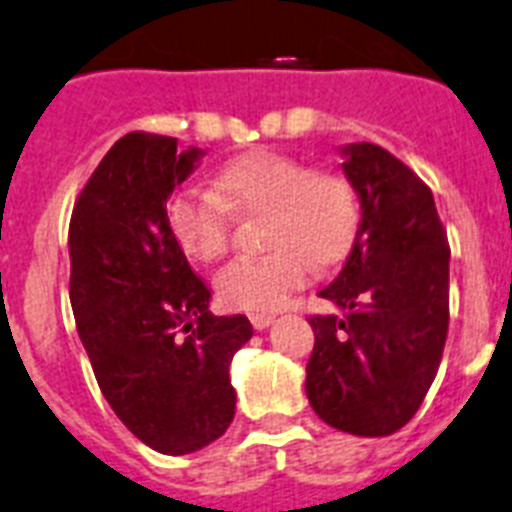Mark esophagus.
<instances>
[{"instance_id": "1", "label": "esophagus", "mask_w": 512, "mask_h": 512, "mask_svg": "<svg viewBox=\"0 0 512 512\" xmlns=\"http://www.w3.org/2000/svg\"><path fill=\"white\" fill-rule=\"evenodd\" d=\"M249 321H252V326H255L257 331H263V328H268L270 323L276 321V315H268V313H252V315H249Z\"/></svg>"}]
</instances>
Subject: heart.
<instances>
[{
    "label": "heart",
    "mask_w": 512,
    "mask_h": 512,
    "mask_svg": "<svg viewBox=\"0 0 512 512\" xmlns=\"http://www.w3.org/2000/svg\"><path fill=\"white\" fill-rule=\"evenodd\" d=\"M265 213V257H236L218 270V299L234 310L273 313L307 281L310 263H336L350 249L360 207L352 184L334 170H307L297 157L255 149L215 176V194L181 189L168 199L170 234L191 260L226 252L228 211Z\"/></svg>",
    "instance_id": "b5f03b06"
}]
</instances>
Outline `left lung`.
I'll return each mask as SVG.
<instances>
[{"label": "left lung", "mask_w": 512, "mask_h": 512, "mask_svg": "<svg viewBox=\"0 0 512 512\" xmlns=\"http://www.w3.org/2000/svg\"><path fill=\"white\" fill-rule=\"evenodd\" d=\"M360 199L355 242L318 292L305 392L318 418L355 436L400 431L434 384L450 323V244L434 194L371 141L342 147Z\"/></svg>", "instance_id": "obj_1"}]
</instances>
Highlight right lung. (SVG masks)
Instances as JSON below:
<instances>
[{"mask_svg":"<svg viewBox=\"0 0 512 512\" xmlns=\"http://www.w3.org/2000/svg\"><path fill=\"white\" fill-rule=\"evenodd\" d=\"M202 149L126 134L102 157L70 218V305L97 384L126 429L189 455L234 421L228 365L252 339L247 315L210 313V289L170 234V194Z\"/></svg>","mask_w":512,"mask_h":512,"instance_id":"add662e5","label":"right lung"}]
</instances>
